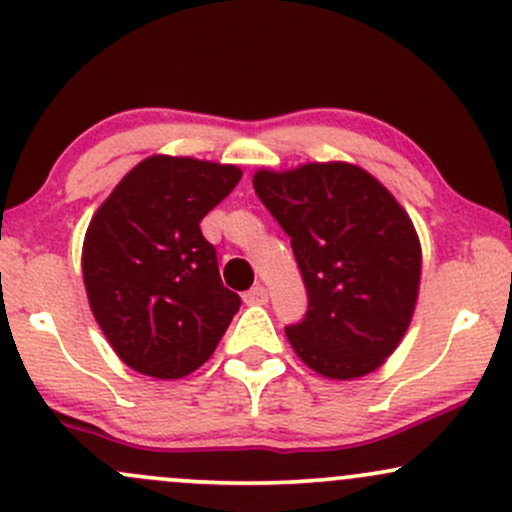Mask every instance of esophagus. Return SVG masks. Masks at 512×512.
Instances as JSON below:
<instances>
[{
	"instance_id": "34e87169",
	"label": "esophagus",
	"mask_w": 512,
	"mask_h": 512,
	"mask_svg": "<svg viewBox=\"0 0 512 512\" xmlns=\"http://www.w3.org/2000/svg\"><path fill=\"white\" fill-rule=\"evenodd\" d=\"M243 301L247 303V306H265V303L269 301V291L262 284H257V286H252L250 291H245Z\"/></svg>"
}]
</instances>
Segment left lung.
<instances>
[{
	"instance_id": "8db88e82",
	"label": "left lung",
	"mask_w": 512,
	"mask_h": 512,
	"mask_svg": "<svg viewBox=\"0 0 512 512\" xmlns=\"http://www.w3.org/2000/svg\"><path fill=\"white\" fill-rule=\"evenodd\" d=\"M252 187L291 238L308 313L286 338L308 369L335 381L376 372L411 325L423 272L415 226L359 165L262 167Z\"/></svg>"
}]
</instances>
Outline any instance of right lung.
Masks as SVG:
<instances>
[{
	"label": "right lung",
	"instance_id": "right-lung-1",
	"mask_svg": "<svg viewBox=\"0 0 512 512\" xmlns=\"http://www.w3.org/2000/svg\"><path fill=\"white\" fill-rule=\"evenodd\" d=\"M243 177L189 155L140 160L94 211L82 279L101 333L123 364L153 379L196 372L240 308L218 274L201 218Z\"/></svg>",
	"mask_w": 512,
	"mask_h": 512
}]
</instances>
